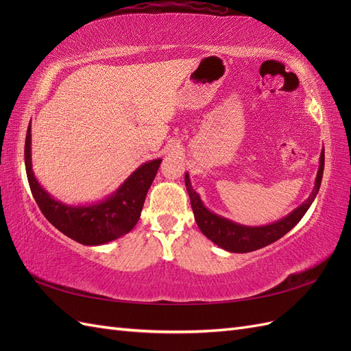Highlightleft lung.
<instances>
[{
  "instance_id": "obj_1",
  "label": "left lung",
  "mask_w": 351,
  "mask_h": 351,
  "mask_svg": "<svg viewBox=\"0 0 351 351\" xmlns=\"http://www.w3.org/2000/svg\"><path fill=\"white\" fill-rule=\"evenodd\" d=\"M319 159H321L319 169H317L315 187H313V192L311 193V196L307 197L299 208L294 209L291 214H289L277 222H272V224L262 226V227L241 226V224H237V222H232L227 218H222V217L214 214V212H210L209 209H206L205 205L202 204L199 195L195 192L192 184H190L189 174H186L184 183H186L187 193L190 196V204H192V209H193L197 227L210 241H214L217 246L222 247L224 250L232 252V253L253 252V250L262 249L265 246H268V244L280 240L294 226H297V222L303 218L306 210L311 208L312 202L315 200L317 192H319L322 176H324V165H325V152L324 151H322Z\"/></svg>"
}]
</instances>
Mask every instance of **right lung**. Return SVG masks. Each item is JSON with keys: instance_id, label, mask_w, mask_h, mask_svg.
Returning <instances> with one entry per match:
<instances>
[{"instance_id": "right-lung-1", "label": "right lung", "mask_w": 351, "mask_h": 351, "mask_svg": "<svg viewBox=\"0 0 351 351\" xmlns=\"http://www.w3.org/2000/svg\"><path fill=\"white\" fill-rule=\"evenodd\" d=\"M30 143L32 134L29 124L25 142V165L30 192L42 214L58 231L86 246H98L133 230L141 218L146 193L162 159H154L142 164L105 200L92 205L71 206L56 200L38 183L32 169Z\"/></svg>"}]
</instances>
